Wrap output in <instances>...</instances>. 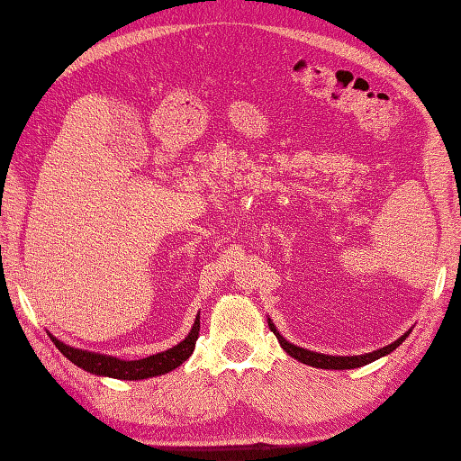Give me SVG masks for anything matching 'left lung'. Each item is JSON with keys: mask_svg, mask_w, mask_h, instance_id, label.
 Here are the masks:
<instances>
[{"mask_svg": "<svg viewBox=\"0 0 461 461\" xmlns=\"http://www.w3.org/2000/svg\"><path fill=\"white\" fill-rule=\"evenodd\" d=\"M268 327H271V331L279 339V343L283 349L291 355L293 359H297L301 363H305V366L311 367H317V369H355V367H363L367 366V363H373L379 357H385V355L393 353L399 345H402L407 337H410V331H405L402 337L395 339L393 343H389L385 347H381L377 351H371V353H363V355H349V357H345V355H325V353H317V351H309L305 347H297L286 341V339L276 331V327L271 319H267Z\"/></svg>", "mask_w": 461, "mask_h": 461, "instance_id": "obj_1", "label": "left lung"}]
</instances>
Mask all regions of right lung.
<instances>
[{"label":"right lung","mask_w":461,"mask_h":461,"mask_svg":"<svg viewBox=\"0 0 461 461\" xmlns=\"http://www.w3.org/2000/svg\"><path fill=\"white\" fill-rule=\"evenodd\" d=\"M198 331H201V312H198L194 319V325L190 329V333L182 339V341L170 349L150 355V357L144 359H136V361H126L120 357H112V355H102V353H94V351H84V349H76L72 345H66L64 341H59L54 335H50L51 341L62 351L64 357L74 363L84 371L94 373V375L100 377H114V379H126V381H138V379H149L156 375H164L172 369L180 367L190 355L194 351Z\"/></svg>","instance_id":"1"}]
</instances>
